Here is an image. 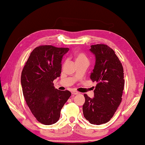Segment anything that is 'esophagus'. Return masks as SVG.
Wrapping results in <instances>:
<instances>
[{"label":"esophagus","mask_w":145,"mask_h":145,"mask_svg":"<svg viewBox=\"0 0 145 145\" xmlns=\"http://www.w3.org/2000/svg\"><path fill=\"white\" fill-rule=\"evenodd\" d=\"M72 95H77V94H79V92L77 91H72Z\"/></svg>","instance_id":"1"}]
</instances>
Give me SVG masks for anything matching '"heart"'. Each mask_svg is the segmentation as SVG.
I'll use <instances>...</instances> for the list:
<instances>
[{
    "mask_svg": "<svg viewBox=\"0 0 145 145\" xmlns=\"http://www.w3.org/2000/svg\"><path fill=\"white\" fill-rule=\"evenodd\" d=\"M74 56L76 63L82 61H88V59L87 58L86 55L84 54H83V53H81V52L76 53Z\"/></svg>",
    "mask_w": 145,
    "mask_h": 145,
    "instance_id": "obj_1",
    "label": "heart"
}]
</instances>
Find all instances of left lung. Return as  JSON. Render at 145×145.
Masks as SVG:
<instances>
[{
	"label": "left lung",
	"instance_id": "left-lung-1",
	"mask_svg": "<svg viewBox=\"0 0 145 145\" xmlns=\"http://www.w3.org/2000/svg\"><path fill=\"white\" fill-rule=\"evenodd\" d=\"M96 61L90 79L97 82L94 98L84 94V118L91 124L100 125L110 121L122 101L124 87L123 69L114 51L107 45L90 46Z\"/></svg>",
	"mask_w": 145,
	"mask_h": 145
}]
</instances>
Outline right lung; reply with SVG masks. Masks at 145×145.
Segmentation results:
<instances>
[{
    "mask_svg": "<svg viewBox=\"0 0 145 145\" xmlns=\"http://www.w3.org/2000/svg\"><path fill=\"white\" fill-rule=\"evenodd\" d=\"M68 48L40 45L31 53L21 76L23 96L34 116L41 123L58 121L61 109L71 95L55 89L53 81L60 76L63 56Z\"/></svg>",
    "mask_w": 145,
    "mask_h": 145,
    "instance_id": "add662e5",
    "label": "right lung"
}]
</instances>
